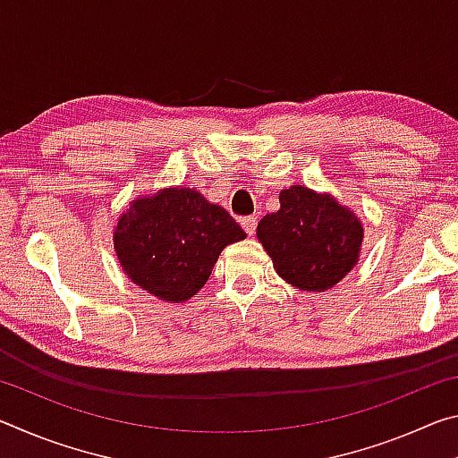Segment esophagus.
I'll list each match as a JSON object with an SVG mask.
<instances>
[{
  "instance_id": "1",
  "label": "esophagus",
  "mask_w": 458,
  "mask_h": 458,
  "mask_svg": "<svg viewBox=\"0 0 458 458\" xmlns=\"http://www.w3.org/2000/svg\"><path fill=\"white\" fill-rule=\"evenodd\" d=\"M257 216H246V218L240 220V224H242V228L248 236H254V232H257Z\"/></svg>"
}]
</instances>
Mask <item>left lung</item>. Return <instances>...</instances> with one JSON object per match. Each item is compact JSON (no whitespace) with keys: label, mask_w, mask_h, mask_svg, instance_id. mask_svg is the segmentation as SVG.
<instances>
[{"label":"left lung","mask_w":458,"mask_h":458,"mask_svg":"<svg viewBox=\"0 0 458 458\" xmlns=\"http://www.w3.org/2000/svg\"><path fill=\"white\" fill-rule=\"evenodd\" d=\"M281 208L259 222L257 238L276 275L307 293L333 289L360 262L363 224L329 191L291 185L278 193Z\"/></svg>","instance_id":"left-lung-1"}]
</instances>
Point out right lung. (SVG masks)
<instances>
[{
	"mask_svg": "<svg viewBox=\"0 0 458 458\" xmlns=\"http://www.w3.org/2000/svg\"><path fill=\"white\" fill-rule=\"evenodd\" d=\"M244 238L222 206L183 185L135 198L113 230L123 273L165 303L190 301L210 278L224 248Z\"/></svg>",
	"mask_w": 458,
	"mask_h": 458,
	"instance_id": "add662e5",
	"label": "right lung"
}]
</instances>
